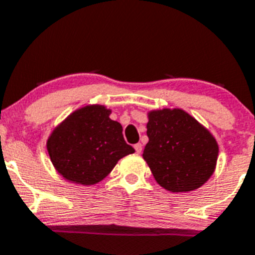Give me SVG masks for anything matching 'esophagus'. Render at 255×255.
I'll return each mask as SVG.
<instances>
[{
	"instance_id": "esophagus-1",
	"label": "esophagus",
	"mask_w": 255,
	"mask_h": 255,
	"mask_svg": "<svg viewBox=\"0 0 255 255\" xmlns=\"http://www.w3.org/2000/svg\"><path fill=\"white\" fill-rule=\"evenodd\" d=\"M134 149H135V152H137V153H141V152H142V144L141 143H135L134 144Z\"/></svg>"
}]
</instances>
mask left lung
<instances>
[{
	"mask_svg": "<svg viewBox=\"0 0 255 255\" xmlns=\"http://www.w3.org/2000/svg\"><path fill=\"white\" fill-rule=\"evenodd\" d=\"M143 158L154 180L168 191H191L213 175L219 152L215 138L186 112H151Z\"/></svg>",
	"mask_w": 255,
	"mask_h": 255,
	"instance_id": "1",
	"label": "left lung"
}]
</instances>
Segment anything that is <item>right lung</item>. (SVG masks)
<instances>
[{"label":"right lung","mask_w":255,"mask_h":255,"mask_svg":"<svg viewBox=\"0 0 255 255\" xmlns=\"http://www.w3.org/2000/svg\"><path fill=\"white\" fill-rule=\"evenodd\" d=\"M109 114L106 107H84L70 114L50 135V160L64 178L82 185L97 184L118 160L134 152L123 138L122 126Z\"/></svg>","instance_id":"add662e5"}]
</instances>
